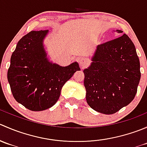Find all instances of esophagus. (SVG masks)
Here are the masks:
<instances>
[{
    "instance_id": "34e87169",
    "label": "esophagus",
    "mask_w": 147,
    "mask_h": 147,
    "mask_svg": "<svg viewBox=\"0 0 147 147\" xmlns=\"http://www.w3.org/2000/svg\"><path fill=\"white\" fill-rule=\"evenodd\" d=\"M78 63H79L80 66L82 68H83L87 65V63H88V62H87V59L84 58V57H80V58L78 59Z\"/></svg>"
}]
</instances>
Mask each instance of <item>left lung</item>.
<instances>
[{
    "instance_id": "8db88e82",
    "label": "left lung",
    "mask_w": 147,
    "mask_h": 147,
    "mask_svg": "<svg viewBox=\"0 0 147 147\" xmlns=\"http://www.w3.org/2000/svg\"><path fill=\"white\" fill-rule=\"evenodd\" d=\"M97 45L90 66L83 70L89 106L105 115L116 113L135 97L141 78L135 46L128 35ZM121 36H120V35Z\"/></svg>"
}]
</instances>
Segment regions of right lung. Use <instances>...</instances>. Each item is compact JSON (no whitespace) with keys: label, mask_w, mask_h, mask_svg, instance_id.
I'll return each mask as SVG.
<instances>
[{"label":"right lung","mask_w":147,"mask_h":147,"mask_svg":"<svg viewBox=\"0 0 147 147\" xmlns=\"http://www.w3.org/2000/svg\"><path fill=\"white\" fill-rule=\"evenodd\" d=\"M48 30L31 31L18 42L10 57L8 81L15 100L31 111L49 109L76 71L77 62L63 67L50 61L44 47Z\"/></svg>","instance_id":"obj_1"}]
</instances>
